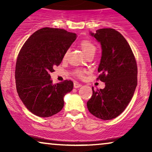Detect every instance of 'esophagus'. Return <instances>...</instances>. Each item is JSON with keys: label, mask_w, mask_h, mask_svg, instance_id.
<instances>
[{"label": "esophagus", "mask_w": 152, "mask_h": 152, "mask_svg": "<svg viewBox=\"0 0 152 152\" xmlns=\"http://www.w3.org/2000/svg\"><path fill=\"white\" fill-rule=\"evenodd\" d=\"M81 85L80 84V83H77V82H75V83H74V87L75 88H79V87H81Z\"/></svg>", "instance_id": "obj_1"}]
</instances>
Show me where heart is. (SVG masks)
Segmentation results:
<instances>
[{"label": "heart", "instance_id": "1", "mask_svg": "<svg viewBox=\"0 0 152 152\" xmlns=\"http://www.w3.org/2000/svg\"><path fill=\"white\" fill-rule=\"evenodd\" d=\"M81 46L82 50L84 52V53L86 54V56L88 55H89V54H95L96 53V46H94V43H92L89 41H83L81 43ZM68 53H69V50L66 52L65 55H64V57H65V58L67 56ZM83 73H84V71L83 70H80V69H78V70L75 71L76 75H77L78 76H80V77H81V76H83Z\"/></svg>", "mask_w": 152, "mask_h": 152}]
</instances>
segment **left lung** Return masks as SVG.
<instances>
[{
  "label": "left lung",
  "mask_w": 152,
  "mask_h": 152,
  "mask_svg": "<svg viewBox=\"0 0 152 152\" xmlns=\"http://www.w3.org/2000/svg\"><path fill=\"white\" fill-rule=\"evenodd\" d=\"M102 46V58L98 68V79L105 88L93 91L87 108L91 114L102 120L117 117L124 111L137 86V66L126 40L113 28L90 32Z\"/></svg>",
  "instance_id": "obj_1"
}]
</instances>
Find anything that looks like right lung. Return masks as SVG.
<instances>
[{
    "label": "right lung",
    "instance_id": "1",
    "mask_svg": "<svg viewBox=\"0 0 152 152\" xmlns=\"http://www.w3.org/2000/svg\"><path fill=\"white\" fill-rule=\"evenodd\" d=\"M76 38V34L64 29L43 28L31 35L20 49L15 65L16 89L32 114L49 117L64 107V96L72 91L74 83L66 80L53 84L50 74Z\"/></svg>",
    "mask_w": 152,
    "mask_h": 152
}]
</instances>
